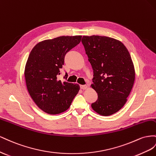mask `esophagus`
<instances>
[{
	"label": "esophagus",
	"mask_w": 156,
	"mask_h": 156,
	"mask_svg": "<svg viewBox=\"0 0 156 156\" xmlns=\"http://www.w3.org/2000/svg\"><path fill=\"white\" fill-rule=\"evenodd\" d=\"M80 88L83 90H85L87 88V85H81L80 86Z\"/></svg>",
	"instance_id": "1"
}]
</instances>
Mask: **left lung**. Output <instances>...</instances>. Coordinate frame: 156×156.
Returning <instances> with one entry per match:
<instances>
[{
	"label": "left lung",
	"instance_id": "obj_1",
	"mask_svg": "<svg viewBox=\"0 0 156 156\" xmlns=\"http://www.w3.org/2000/svg\"><path fill=\"white\" fill-rule=\"evenodd\" d=\"M82 42L93 70L91 86L98 95L91 107L101 115H112L126 104L134 84L131 57L124 44L112 38L83 36Z\"/></svg>",
	"mask_w": 156,
	"mask_h": 156
}]
</instances>
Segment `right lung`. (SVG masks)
Listing matches in <instances>:
<instances>
[{"label": "right lung", "mask_w": 156, "mask_h": 156, "mask_svg": "<svg viewBox=\"0 0 156 156\" xmlns=\"http://www.w3.org/2000/svg\"><path fill=\"white\" fill-rule=\"evenodd\" d=\"M82 36H62L38 42L31 50L25 68L27 90L38 108L49 114L65 112L80 90L77 83L59 80L66 53ZM68 75L66 73V79Z\"/></svg>", "instance_id": "obj_1"}]
</instances>
